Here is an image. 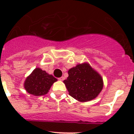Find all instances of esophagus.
Masks as SVG:
<instances>
[{"mask_svg":"<svg viewBox=\"0 0 134 134\" xmlns=\"http://www.w3.org/2000/svg\"><path fill=\"white\" fill-rule=\"evenodd\" d=\"M59 80H64L65 79V78L64 77V76H62V77H60V78H59Z\"/></svg>","mask_w":134,"mask_h":134,"instance_id":"obj_1","label":"esophagus"}]
</instances>
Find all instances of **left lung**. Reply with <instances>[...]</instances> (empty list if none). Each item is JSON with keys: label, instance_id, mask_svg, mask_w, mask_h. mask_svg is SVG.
Returning a JSON list of instances; mask_svg holds the SVG:
<instances>
[{"label": "left lung", "instance_id": "left-lung-1", "mask_svg": "<svg viewBox=\"0 0 134 134\" xmlns=\"http://www.w3.org/2000/svg\"><path fill=\"white\" fill-rule=\"evenodd\" d=\"M68 77L64 83L69 94L80 102L95 99L102 91L103 81L101 76L88 63L79 64L70 69Z\"/></svg>", "mask_w": 134, "mask_h": 134}]
</instances>
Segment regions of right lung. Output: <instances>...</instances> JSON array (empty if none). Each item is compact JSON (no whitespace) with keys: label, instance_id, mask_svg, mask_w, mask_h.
I'll use <instances>...</instances> for the list:
<instances>
[{"label":"right lung","instance_id":"right-lung-1","mask_svg":"<svg viewBox=\"0 0 134 134\" xmlns=\"http://www.w3.org/2000/svg\"><path fill=\"white\" fill-rule=\"evenodd\" d=\"M57 79L45 70L37 68L27 76L24 88L27 93L34 96L44 95L48 93L51 86Z\"/></svg>","mask_w":134,"mask_h":134}]
</instances>
